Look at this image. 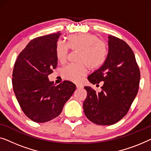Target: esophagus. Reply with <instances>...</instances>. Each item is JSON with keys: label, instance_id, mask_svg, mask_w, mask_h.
Segmentation results:
<instances>
[{"label": "esophagus", "instance_id": "1", "mask_svg": "<svg viewBox=\"0 0 151 151\" xmlns=\"http://www.w3.org/2000/svg\"><path fill=\"white\" fill-rule=\"evenodd\" d=\"M76 88H77V89H81V88H83V86H81V85H79V84H76Z\"/></svg>", "mask_w": 151, "mask_h": 151}]
</instances>
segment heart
Returning <instances> with one entry per match:
<instances>
[{
  "label": "heart",
  "instance_id": "b5f03b06",
  "mask_svg": "<svg viewBox=\"0 0 151 151\" xmlns=\"http://www.w3.org/2000/svg\"><path fill=\"white\" fill-rule=\"evenodd\" d=\"M68 48L75 52L77 63L69 64L61 70V76L65 80L77 82L86 75L87 67L90 70L99 68L105 61L107 48L105 42L91 33H76L67 37V45L58 42L55 52L59 62L66 61Z\"/></svg>",
  "mask_w": 151,
  "mask_h": 151
}]
</instances>
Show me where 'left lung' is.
I'll use <instances>...</instances> for the list:
<instances>
[{
	"label": "left lung",
	"mask_w": 151,
	"mask_h": 151,
	"mask_svg": "<svg viewBox=\"0 0 151 151\" xmlns=\"http://www.w3.org/2000/svg\"><path fill=\"white\" fill-rule=\"evenodd\" d=\"M108 38L105 61L88 77L96 86L103 82L101 92L84 87L87 91L84 113L99 125L114 124L126 115L138 92L140 80L138 65L130 46L115 36L110 35Z\"/></svg>",
	"instance_id": "8db88e82"
}]
</instances>
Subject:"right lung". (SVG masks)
Returning a JSON list of instances; mask_svg holds the SVG:
<instances>
[{"label": "right lung", "instance_id": "1", "mask_svg": "<svg viewBox=\"0 0 151 151\" xmlns=\"http://www.w3.org/2000/svg\"><path fill=\"white\" fill-rule=\"evenodd\" d=\"M60 31L36 37L19 54L12 75L14 92L21 109L35 122L57 117L76 90L69 81L55 86L48 76L56 68L55 48Z\"/></svg>", "mask_w": 151, "mask_h": 151}]
</instances>
